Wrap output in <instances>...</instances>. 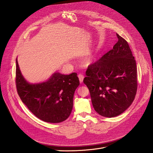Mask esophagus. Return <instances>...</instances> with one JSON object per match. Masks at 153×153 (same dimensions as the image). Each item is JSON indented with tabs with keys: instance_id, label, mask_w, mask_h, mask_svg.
Here are the masks:
<instances>
[{
	"instance_id": "esophagus-1",
	"label": "esophagus",
	"mask_w": 153,
	"mask_h": 153,
	"mask_svg": "<svg viewBox=\"0 0 153 153\" xmlns=\"http://www.w3.org/2000/svg\"><path fill=\"white\" fill-rule=\"evenodd\" d=\"M78 78H79V80H80V84H82L83 83V81H84V76L83 75H81V74H80V75H78Z\"/></svg>"
}]
</instances>
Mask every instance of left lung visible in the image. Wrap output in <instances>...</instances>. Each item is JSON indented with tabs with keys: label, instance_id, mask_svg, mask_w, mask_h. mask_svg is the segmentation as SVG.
Returning <instances> with one entry per match:
<instances>
[{
	"label": "left lung",
	"instance_id": "8db88e82",
	"mask_svg": "<svg viewBox=\"0 0 153 153\" xmlns=\"http://www.w3.org/2000/svg\"><path fill=\"white\" fill-rule=\"evenodd\" d=\"M117 36L113 49L88 67L84 79L96 112L106 117H116L128 109L137 89L135 57L127 41Z\"/></svg>",
	"mask_w": 153,
	"mask_h": 153
}]
</instances>
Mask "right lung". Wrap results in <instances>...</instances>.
<instances>
[{"label": "right lung", "mask_w": 153, "mask_h": 153, "mask_svg": "<svg viewBox=\"0 0 153 153\" xmlns=\"http://www.w3.org/2000/svg\"><path fill=\"white\" fill-rule=\"evenodd\" d=\"M16 62L18 94L30 112L47 123L66 120L73 109L75 91L80 84L77 74L66 75L55 71L45 82L32 84L22 74L17 58Z\"/></svg>", "instance_id": "right-lung-1"}]
</instances>
